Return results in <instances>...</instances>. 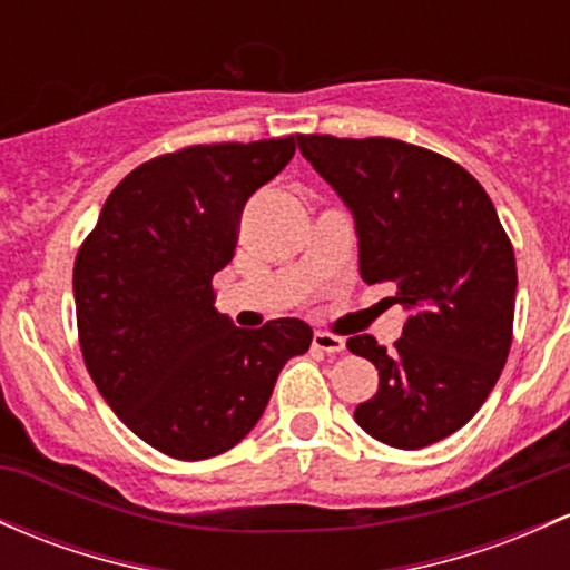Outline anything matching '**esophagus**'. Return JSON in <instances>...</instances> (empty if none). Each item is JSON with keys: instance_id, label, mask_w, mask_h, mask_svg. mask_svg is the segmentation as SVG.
I'll use <instances>...</instances> for the list:
<instances>
[{"instance_id": "1", "label": "esophagus", "mask_w": 570, "mask_h": 570, "mask_svg": "<svg viewBox=\"0 0 570 570\" xmlns=\"http://www.w3.org/2000/svg\"><path fill=\"white\" fill-rule=\"evenodd\" d=\"M314 348L324 354H341L346 348V341L333 333H314Z\"/></svg>"}]
</instances>
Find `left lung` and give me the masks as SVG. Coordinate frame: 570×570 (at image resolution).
Wrapping results in <instances>:
<instances>
[{
	"instance_id": "left-lung-1",
	"label": "left lung",
	"mask_w": 570,
	"mask_h": 570,
	"mask_svg": "<svg viewBox=\"0 0 570 570\" xmlns=\"http://www.w3.org/2000/svg\"><path fill=\"white\" fill-rule=\"evenodd\" d=\"M297 146L352 208L362 278L392 281L411 314L390 354L373 335L348 337L379 371L356 424L395 449L458 433L514 337V246L490 194L458 161L392 137L297 135Z\"/></svg>"
}]
</instances>
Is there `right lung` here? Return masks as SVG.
I'll use <instances>...</instances> for the list:
<instances>
[{
  "label": "right lung",
  "mask_w": 570,
  "mask_h": 570,
  "mask_svg": "<svg viewBox=\"0 0 570 570\" xmlns=\"http://www.w3.org/2000/svg\"><path fill=\"white\" fill-rule=\"evenodd\" d=\"M295 156V135L214 142L135 167L75 256L86 371L116 416L175 460L224 454L259 422L311 327L273 318L240 330L214 308L243 205Z\"/></svg>",
  "instance_id": "1"
}]
</instances>
